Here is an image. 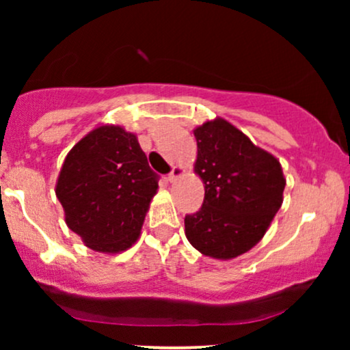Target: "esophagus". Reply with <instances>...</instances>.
I'll return each instance as SVG.
<instances>
[{
	"label": "esophagus",
	"mask_w": 350,
	"mask_h": 350,
	"mask_svg": "<svg viewBox=\"0 0 350 350\" xmlns=\"http://www.w3.org/2000/svg\"><path fill=\"white\" fill-rule=\"evenodd\" d=\"M183 174H184V167L183 166H174L170 174H167V180H170V183H176V180H178Z\"/></svg>",
	"instance_id": "1"
}]
</instances>
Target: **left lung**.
Returning a JSON list of instances; mask_svg holds the SVG:
<instances>
[{
  "mask_svg": "<svg viewBox=\"0 0 350 350\" xmlns=\"http://www.w3.org/2000/svg\"><path fill=\"white\" fill-rule=\"evenodd\" d=\"M204 202L186 215L189 243L202 255L232 260L255 247L283 204L286 179L275 156L224 118L194 130Z\"/></svg>",
  "mask_w": 350,
  "mask_h": 350,
  "instance_id": "8db88e82",
  "label": "left lung"
}]
</instances>
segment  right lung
I'll list each match as a JSON object with an SVG mask.
<instances>
[{"label":"right lung","mask_w":350,"mask_h":350,"mask_svg":"<svg viewBox=\"0 0 350 350\" xmlns=\"http://www.w3.org/2000/svg\"><path fill=\"white\" fill-rule=\"evenodd\" d=\"M158 176L135 133L102 124L66 156L55 184L66 224L92 250L120 253L138 240Z\"/></svg>","instance_id":"right-lung-1"}]
</instances>
